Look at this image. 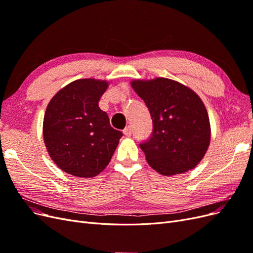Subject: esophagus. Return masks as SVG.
Listing matches in <instances>:
<instances>
[{
	"label": "esophagus",
	"instance_id": "1",
	"mask_svg": "<svg viewBox=\"0 0 253 253\" xmlns=\"http://www.w3.org/2000/svg\"><path fill=\"white\" fill-rule=\"evenodd\" d=\"M124 134L126 135V136H131L132 134H133V129H132V127L131 126H126L125 129H124Z\"/></svg>",
	"mask_w": 253,
	"mask_h": 253
}]
</instances>
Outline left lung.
I'll return each instance as SVG.
<instances>
[{"instance_id": "obj_1", "label": "left lung", "mask_w": 253, "mask_h": 253, "mask_svg": "<svg viewBox=\"0 0 253 253\" xmlns=\"http://www.w3.org/2000/svg\"><path fill=\"white\" fill-rule=\"evenodd\" d=\"M153 121V132L139 145L148 164L165 176L192 170L210 144L211 128L202 99L183 84L167 78L131 82Z\"/></svg>"}]
</instances>
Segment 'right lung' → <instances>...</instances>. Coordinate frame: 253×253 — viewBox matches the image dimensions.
<instances>
[{
	"label": "right lung",
	"mask_w": 253,
	"mask_h": 253,
	"mask_svg": "<svg viewBox=\"0 0 253 253\" xmlns=\"http://www.w3.org/2000/svg\"><path fill=\"white\" fill-rule=\"evenodd\" d=\"M109 83L79 79L51 98L43 120L44 143L61 170L94 177L111 162L122 133L111 126L98 102Z\"/></svg>",
	"instance_id": "add662e5"
}]
</instances>
